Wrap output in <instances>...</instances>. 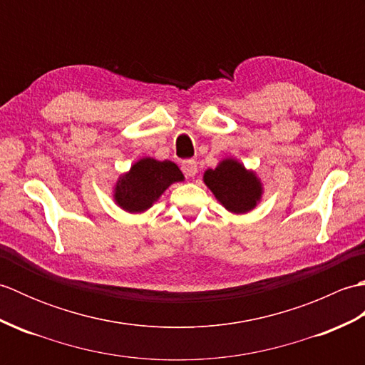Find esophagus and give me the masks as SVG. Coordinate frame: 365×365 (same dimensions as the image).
Listing matches in <instances>:
<instances>
[{
  "mask_svg": "<svg viewBox=\"0 0 365 365\" xmlns=\"http://www.w3.org/2000/svg\"><path fill=\"white\" fill-rule=\"evenodd\" d=\"M182 170L187 177H195L197 174V163L195 160L182 161Z\"/></svg>",
  "mask_w": 365,
  "mask_h": 365,
  "instance_id": "1",
  "label": "esophagus"
}]
</instances>
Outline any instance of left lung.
Instances as JSON below:
<instances>
[{
    "mask_svg": "<svg viewBox=\"0 0 365 365\" xmlns=\"http://www.w3.org/2000/svg\"><path fill=\"white\" fill-rule=\"evenodd\" d=\"M204 183L218 202L234 215L254 210L263 195L257 174L254 170H247L235 158H224L215 169H207Z\"/></svg>",
    "mask_w": 365,
    "mask_h": 365,
    "instance_id": "obj_1",
    "label": "left lung"
}]
</instances>
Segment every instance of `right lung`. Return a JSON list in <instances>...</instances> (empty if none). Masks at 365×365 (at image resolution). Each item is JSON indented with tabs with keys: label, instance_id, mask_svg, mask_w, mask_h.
<instances>
[{
	"label": "right lung",
	"instance_id": "1",
	"mask_svg": "<svg viewBox=\"0 0 365 365\" xmlns=\"http://www.w3.org/2000/svg\"><path fill=\"white\" fill-rule=\"evenodd\" d=\"M183 180L185 177L175 163L145 157L138 160L128 173L118 178L113 197L122 210L143 213L157 202L170 185Z\"/></svg>",
	"mask_w": 365,
	"mask_h": 365
}]
</instances>
